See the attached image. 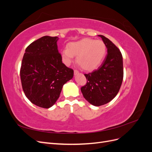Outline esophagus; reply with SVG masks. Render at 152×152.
Returning a JSON list of instances; mask_svg holds the SVG:
<instances>
[{
  "label": "esophagus",
  "mask_w": 152,
  "mask_h": 152,
  "mask_svg": "<svg viewBox=\"0 0 152 152\" xmlns=\"http://www.w3.org/2000/svg\"><path fill=\"white\" fill-rule=\"evenodd\" d=\"M79 73V72L77 70H74V74L75 75H77V74H78V73Z\"/></svg>",
  "instance_id": "obj_1"
}]
</instances>
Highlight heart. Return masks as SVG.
I'll use <instances>...</instances> for the list:
<instances>
[{
  "instance_id": "1",
  "label": "heart",
  "mask_w": 152,
  "mask_h": 152,
  "mask_svg": "<svg viewBox=\"0 0 152 152\" xmlns=\"http://www.w3.org/2000/svg\"><path fill=\"white\" fill-rule=\"evenodd\" d=\"M107 53V46L102 40L83 39L71 42L61 50L63 61L68 65L77 56V62L86 71H93L102 63Z\"/></svg>"
}]
</instances>
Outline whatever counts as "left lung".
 Instances as JSON below:
<instances>
[{"instance_id": "8db88e82", "label": "left lung", "mask_w": 152, "mask_h": 152, "mask_svg": "<svg viewBox=\"0 0 152 152\" xmlns=\"http://www.w3.org/2000/svg\"><path fill=\"white\" fill-rule=\"evenodd\" d=\"M102 37L107 54L102 65L89 73H85L87 83L81 87L84 98L93 105L107 104L115 97L121 87L123 77L122 55L119 49L104 36Z\"/></svg>"}]
</instances>
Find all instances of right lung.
<instances>
[{
    "label": "right lung",
    "instance_id": "right-lung-1",
    "mask_svg": "<svg viewBox=\"0 0 152 152\" xmlns=\"http://www.w3.org/2000/svg\"><path fill=\"white\" fill-rule=\"evenodd\" d=\"M57 37L44 36L31 43L21 61L20 78L25 96L39 107L56 103L62 87L72 79L73 70L62 63Z\"/></svg>",
    "mask_w": 152,
    "mask_h": 152
}]
</instances>
